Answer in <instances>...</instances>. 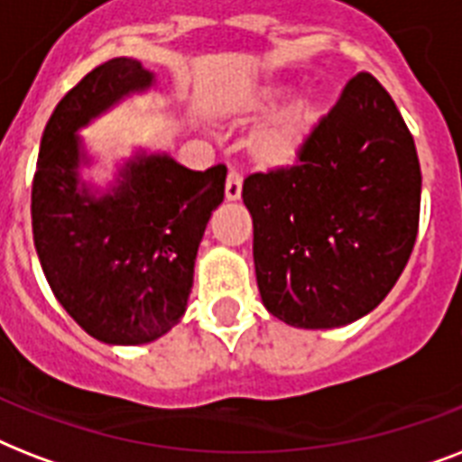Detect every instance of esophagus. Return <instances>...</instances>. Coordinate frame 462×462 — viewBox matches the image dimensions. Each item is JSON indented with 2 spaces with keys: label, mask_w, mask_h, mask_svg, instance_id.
<instances>
[{
  "label": "esophagus",
  "mask_w": 462,
  "mask_h": 462,
  "mask_svg": "<svg viewBox=\"0 0 462 462\" xmlns=\"http://www.w3.org/2000/svg\"><path fill=\"white\" fill-rule=\"evenodd\" d=\"M225 196L230 199V201H237L239 196H242V174L237 170H230L227 172V180H225Z\"/></svg>",
  "instance_id": "34e87169"
}]
</instances>
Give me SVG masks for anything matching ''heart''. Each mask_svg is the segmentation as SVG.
Listing matches in <instances>:
<instances>
[{"instance_id": "obj_1", "label": "heart", "mask_w": 462, "mask_h": 462, "mask_svg": "<svg viewBox=\"0 0 462 462\" xmlns=\"http://www.w3.org/2000/svg\"><path fill=\"white\" fill-rule=\"evenodd\" d=\"M316 119H319V110L311 100L290 103L254 134L249 141V153L259 165H285L302 148Z\"/></svg>"}]
</instances>
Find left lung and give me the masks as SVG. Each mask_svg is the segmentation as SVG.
I'll list each match as a JSON object with an SVG mask.
<instances>
[{
	"mask_svg": "<svg viewBox=\"0 0 462 462\" xmlns=\"http://www.w3.org/2000/svg\"><path fill=\"white\" fill-rule=\"evenodd\" d=\"M420 194L412 134L388 90L359 71L295 165L245 180L268 311L297 328H336L379 307L415 246Z\"/></svg>",
	"mask_w": 462,
	"mask_h": 462,
	"instance_id": "left-lung-1",
	"label": "left lung"
}]
</instances>
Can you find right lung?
Returning a JSON list of instances; mask_svg holds the SVG:
<instances>
[{"label":"right lung","instance_id":"add662e5","mask_svg":"<svg viewBox=\"0 0 462 462\" xmlns=\"http://www.w3.org/2000/svg\"><path fill=\"white\" fill-rule=\"evenodd\" d=\"M153 74L117 57L83 76L54 107L32 177V242L54 297L88 336L141 345L172 328L187 309L194 259L227 167L194 172L167 155L126 165L115 194L79 189L76 129Z\"/></svg>","mask_w":462,"mask_h":462}]
</instances>
